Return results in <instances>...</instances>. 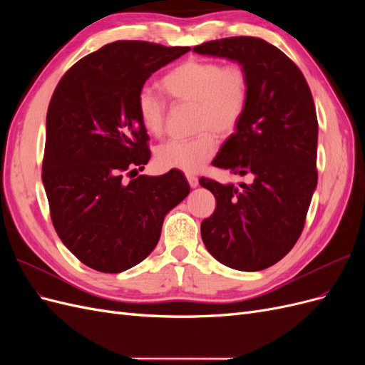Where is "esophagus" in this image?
<instances>
[{
    "label": "esophagus",
    "mask_w": 365,
    "mask_h": 365,
    "mask_svg": "<svg viewBox=\"0 0 365 365\" xmlns=\"http://www.w3.org/2000/svg\"><path fill=\"white\" fill-rule=\"evenodd\" d=\"M185 178H187V181H189V184H190L192 189H195V187H197V178H196L195 175H192V173H185Z\"/></svg>",
    "instance_id": "obj_1"
}]
</instances>
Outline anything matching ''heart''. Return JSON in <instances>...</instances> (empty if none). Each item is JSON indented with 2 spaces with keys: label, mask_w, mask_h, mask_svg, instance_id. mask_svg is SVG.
<instances>
[{
  "label": "heart",
  "mask_w": 365,
  "mask_h": 365,
  "mask_svg": "<svg viewBox=\"0 0 365 365\" xmlns=\"http://www.w3.org/2000/svg\"><path fill=\"white\" fill-rule=\"evenodd\" d=\"M161 90L175 102L196 103V126L212 128L219 135H230L237 129L247 111L250 77L240 63L222 65L217 61L187 59L176 65L161 82ZM137 109L143 126L153 137H160L165 125L168 105L149 88L137 97ZM217 150L212 131L201 132L190 140L172 138L157 148V163L164 169L185 173L200 170Z\"/></svg>",
  "instance_id": "1"
}]
</instances>
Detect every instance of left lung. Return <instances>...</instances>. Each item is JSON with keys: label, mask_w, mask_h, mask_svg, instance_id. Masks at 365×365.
Segmentation results:
<instances>
[{"label": "left lung", "mask_w": 365, "mask_h": 365, "mask_svg": "<svg viewBox=\"0 0 365 365\" xmlns=\"http://www.w3.org/2000/svg\"><path fill=\"white\" fill-rule=\"evenodd\" d=\"M193 51L237 62L250 77L245 115L213 165L252 181L200 180L216 197L215 213L201 224L204 245L228 268L262 271L292 250L317 189L314 98L297 65L260 38L210 41Z\"/></svg>", "instance_id": "obj_1"}]
</instances>
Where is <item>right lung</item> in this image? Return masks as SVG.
I'll return each mask as SVG.
<instances>
[{"mask_svg": "<svg viewBox=\"0 0 365 365\" xmlns=\"http://www.w3.org/2000/svg\"><path fill=\"white\" fill-rule=\"evenodd\" d=\"M190 47L117 41L76 62L48 105L42 182L54 230L96 271L135 267L157 247L164 216L189 195L180 170L140 175L150 158L137 97Z\"/></svg>", "mask_w": 365, "mask_h": 365, "instance_id": "add662e5", "label": "right lung"}]
</instances>
